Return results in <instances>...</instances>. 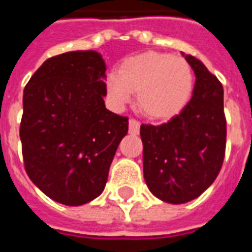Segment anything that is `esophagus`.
<instances>
[{
	"mask_svg": "<svg viewBox=\"0 0 252 252\" xmlns=\"http://www.w3.org/2000/svg\"><path fill=\"white\" fill-rule=\"evenodd\" d=\"M139 129H140V123L135 119H129V132L131 133H139Z\"/></svg>",
	"mask_w": 252,
	"mask_h": 252,
	"instance_id": "1",
	"label": "esophagus"
}]
</instances>
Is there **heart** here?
<instances>
[{
  "mask_svg": "<svg viewBox=\"0 0 252 252\" xmlns=\"http://www.w3.org/2000/svg\"><path fill=\"white\" fill-rule=\"evenodd\" d=\"M193 74L185 59L160 52H144L126 59L119 72L105 79L110 102L123 106L137 92V108L150 119L162 120L177 115L190 97Z\"/></svg>",
  "mask_w": 252,
  "mask_h": 252,
  "instance_id": "heart-1",
  "label": "heart"
}]
</instances>
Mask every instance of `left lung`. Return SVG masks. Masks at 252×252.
Returning <instances> with one entry per match:
<instances>
[{
  "label": "left lung",
  "instance_id": "8db88e82",
  "mask_svg": "<svg viewBox=\"0 0 252 252\" xmlns=\"http://www.w3.org/2000/svg\"><path fill=\"white\" fill-rule=\"evenodd\" d=\"M182 55L195 74L191 98L167 123L140 126L144 181L170 204L194 200L213 184L227 137L222 85L197 58Z\"/></svg>",
  "mask_w": 252,
  "mask_h": 252
}]
</instances>
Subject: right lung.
<instances>
[{
	"instance_id": "1",
	"label": "right lung",
	"mask_w": 252,
	"mask_h": 252,
	"mask_svg": "<svg viewBox=\"0 0 252 252\" xmlns=\"http://www.w3.org/2000/svg\"><path fill=\"white\" fill-rule=\"evenodd\" d=\"M101 54L71 51L47 59L27 83L20 139L27 174L63 205L78 206L105 189L128 117L105 108Z\"/></svg>"
}]
</instances>
